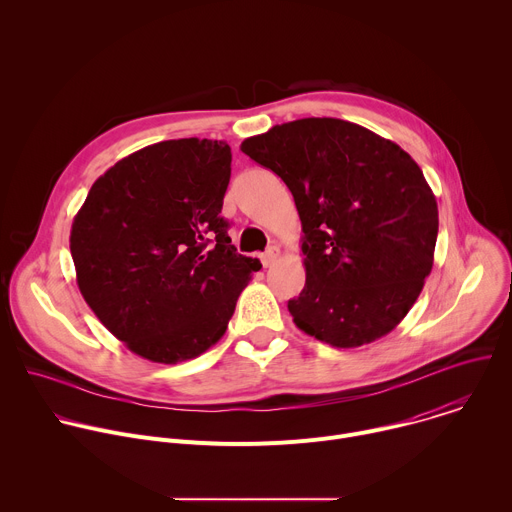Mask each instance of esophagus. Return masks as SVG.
<instances>
[{
  "label": "esophagus",
  "mask_w": 512,
  "mask_h": 512,
  "mask_svg": "<svg viewBox=\"0 0 512 512\" xmlns=\"http://www.w3.org/2000/svg\"><path fill=\"white\" fill-rule=\"evenodd\" d=\"M279 257V249L277 247H271L269 251H265L263 255H261V263H263V267H269L271 263H275V259Z\"/></svg>",
  "instance_id": "34e87169"
}]
</instances>
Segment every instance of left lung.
<instances>
[{
	"instance_id": "left-lung-1",
	"label": "left lung",
	"mask_w": 512,
	"mask_h": 512,
	"mask_svg": "<svg viewBox=\"0 0 512 512\" xmlns=\"http://www.w3.org/2000/svg\"><path fill=\"white\" fill-rule=\"evenodd\" d=\"M294 194L306 285L296 326L336 348L389 334L433 267L437 202L415 160L371 129L308 117L241 143Z\"/></svg>"
}]
</instances>
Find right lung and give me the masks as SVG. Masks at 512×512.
Masks as SVG:
<instances>
[{"label":"right lung","mask_w":512,"mask_h":512,"mask_svg":"<svg viewBox=\"0 0 512 512\" xmlns=\"http://www.w3.org/2000/svg\"><path fill=\"white\" fill-rule=\"evenodd\" d=\"M231 148L168 139L111 166L70 229L85 302L141 358L176 364L223 338L261 269L239 255L221 216Z\"/></svg>","instance_id":"1"}]
</instances>
